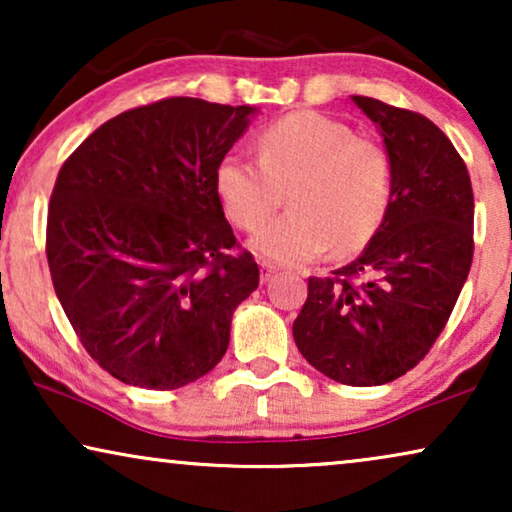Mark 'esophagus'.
<instances>
[{
	"instance_id": "1",
	"label": "esophagus",
	"mask_w": 512,
	"mask_h": 512,
	"mask_svg": "<svg viewBox=\"0 0 512 512\" xmlns=\"http://www.w3.org/2000/svg\"><path fill=\"white\" fill-rule=\"evenodd\" d=\"M277 272V265H272L268 261H261V282H270V277Z\"/></svg>"
}]
</instances>
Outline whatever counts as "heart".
<instances>
[{
  "instance_id": "b5f03b06",
  "label": "heart",
  "mask_w": 512,
  "mask_h": 512,
  "mask_svg": "<svg viewBox=\"0 0 512 512\" xmlns=\"http://www.w3.org/2000/svg\"><path fill=\"white\" fill-rule=\"evenodd\" d=\"M258 160L228 153L216 163L214 191L223 214L244 233L261 230L282 191L289 212L254 240L258 254L296 265L354 254L373 240L394 195V163L377 139L319 111H293L265 125Z\"/></svg>"
}]
</instances>
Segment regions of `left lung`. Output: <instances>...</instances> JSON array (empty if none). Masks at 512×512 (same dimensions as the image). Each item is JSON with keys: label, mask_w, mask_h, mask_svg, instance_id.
<instances>
[{"label": "left lung", "mask_w": 512, "mask_h": 512, "mask_svg": "<svg viewBox=\"0 0 512 512\" xmlns=\"http://www.w3.org/2000/svg\"><path fill=\"white\" fill-rule=\"evenodd\" d=\"M352 102L382 132L394 195L356 261L310 277L293 340L331 380L377 387L415 368L450 319L473 263V188L429 118L375 97Z\"/></svg>", "instance_id": "left-lung-1"}]
</instances>
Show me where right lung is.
Returning a JSON list of instances; mask_svg holds the SVG:
<instances>
[{
	"label": "right lung",
	"mask_w": 512,
	"mask_h": 512,
	"mask_svg": "<svg viewBox=\"0 0 512 512\" xmlns=\"http://www.w3.org/2000/svg\"><path fill=\"white\" fill-rule=\"evenodd\" d=\"M251 114L165 97L114 116L62 163L48 270L81 345L116 380L179 389L226 354L258 265L223 216L214 170Z\"/></svg>",
	"instance_id": "add662e5"
}]
</instances>
